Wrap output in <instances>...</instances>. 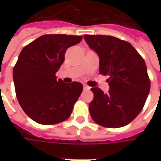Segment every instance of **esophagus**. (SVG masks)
Returning a JSON list of instances; mask_svg holds the SVG:
<instances>
[{
	"label": "esophagus",
	"mask_w": 161,
	"mask_h": 161,
	"mask_svg": "<svg viewBox=\"0 0 161 161\" xmlns=\"http://www.w3.org/2000/svg\"><path fill=\"white\" fill-rule=\"evenodd\" d=\"M91 89V87L90 86H88L87 84H84V91H89Z\"/></svg>",
	"instance_id": "34e87169"
}]
</instances>
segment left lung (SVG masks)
<instances>
[{
    "mask_svg": "<svg viewBox=\"0 0 161 161\" xmlns=\"http://www.w3.org/2000/svg\"><path fill=\"white\" fill-rule=\"evenodd\" d=\"M84 39L99 57L100 74L109 76L108 94L91 88V118L106 128L126 126L142 111L149 94L145 61L130 43L115 37L84 35Z\"/></svg>",
    "mask_w": 161,
    "mask_h": 161,
    "instance_id": "obj_1",
    "label": "left lung"
}]
</instances>
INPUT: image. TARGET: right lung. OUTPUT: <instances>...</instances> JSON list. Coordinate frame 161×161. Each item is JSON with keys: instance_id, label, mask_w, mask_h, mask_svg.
I'll return each mask as SVG.
<instances>
[{"instance_id": "right-lung-1", "label": "right lung", "mask_w": 161, "mask_h": 161, "mask_svg": "<svg viewBox=\"0 0 161 161\" xmlns=\"http://www.w3.org/2000/svg\"><path fill=\"white\" fill-rule=\"evenodd\" d=\"M82 39L66 34L42 35L19 53L13 70L16 97L34 121L52 125L69 118L83 84H65L55 74L64 61L66 50Z\"/></svg>"}]
</instances>
